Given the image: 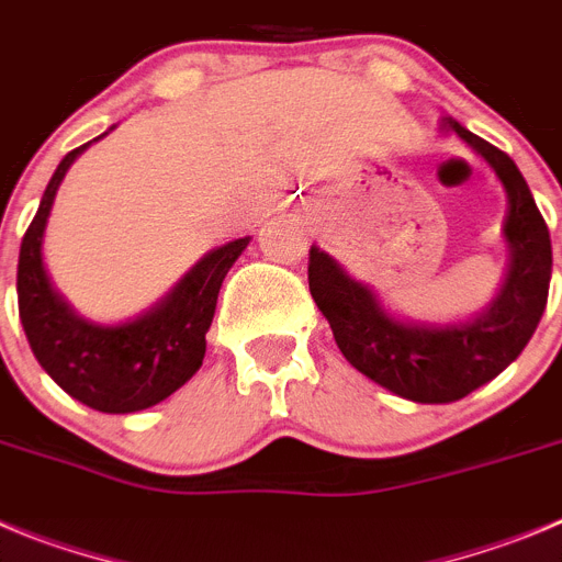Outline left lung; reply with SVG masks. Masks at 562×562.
<instances>
[{
  "label": "left lung",
  "mask_w": 562,
  "mask_h": 562,
  "mask_svg": "<svg viewBox=\"0 0 562 562\" xmlns=\"http://www.w3.org/2000/svg\"><path fill=\"white\" fill-rule=\"evenodd\" d=\"M445 131L476 150L502 179L509 199L504 237L509 271L487 311L462 325H417L389 316L363 282L313 246L311 296L330 322L338 350L369 381L414 403H453L493 381L527 347L549 300L552 240L527 179L504 150L448 117Z\"/></svg>",
  "instance_id": "obj_1"
}]
</instances>
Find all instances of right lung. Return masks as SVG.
Returning a JSON list of instances; mask_svg holds the SVG:
<instances>
[{"label": "right lung", "mask_w": 562, "mask_h": 562, "mask_svg": "<svg viewBox=\"0 0 562 562\" xmlns=\"http://www.w3.org/2000/svg\"><path fill=\"white\" fill-rule=\"evenodd\" d=\"M86 145L60 159L33 224L24 232L16 274L19 318L44 372L75 401L105 414L143 412L199 372L221 282L249 246V237L212 249L159 305L134 322L94 325L78 316L49 282L42 237L60 179Z\"/></svg>", "instance_id": "obj_1"}]
</instances>
